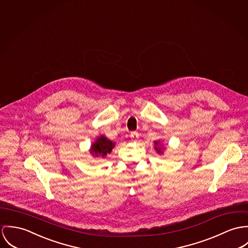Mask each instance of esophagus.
<instances>
[{"label": "esophagus", "instance_id": "1", "mask_svg": "<svg viewBox=\"0 0 248 248\" xmlns=\"http://www.w3.org/2000/svg\"><path fill=\"white\" fill-rule=\"evenodd\" d=\"M130 137H131L133 140H138V138H139V134H138L137 132H132Z\"/></svg>", "mask_w": 248, "mask_h": 248}]
</instances>
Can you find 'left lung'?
Listing matches in <instances>:
<instances>
[{
    "mask_svg": "<svg viewBox=\"0 0 248 248\" xmlns=\"http://www.w3.org/2000/svg\"><path fill=\"white\" fill-rule=\"evenodd\" d=\"M155 144H158V142L156 141V142H155ZM156 149L158 150V152H159V153H161V149H160V148H157V147H156Z\"/></svg>",
    "mask_w": 248,
    "mask_h": 248,
    "instance_id": "1",
    "label": "left lung"
}]
</instances>
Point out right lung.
<instances>
[{"mask_svg":"<svg viewBox=\"0 0 248 248\" xmlns=\"http://www.w3.org/2000/svg\"><path fill=\"white\" fill-rule=\"evenodd\" d=\"M114 142H112L110 140L107 139L104 136H101L97 139V140L91 145V150L90 153L99 156L101 155L102 157L106 156L108 153H110L112 148L114 147Z\"/></svg>","mask_w":248,"mask_h":248,"instance_id":"1","label":"right lung"}]
</instances>
